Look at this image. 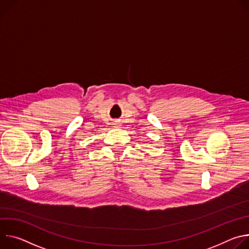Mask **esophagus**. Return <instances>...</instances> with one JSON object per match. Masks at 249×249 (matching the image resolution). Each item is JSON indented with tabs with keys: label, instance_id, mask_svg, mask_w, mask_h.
I'll list each match as a JSON object with an SVG mask.
<instances>
[{
	"label": "esophagus",
	"instance_id": "1",
	"mask_svg": "<svg viewBox=\"0 0 249 249\" xmlns=\"http://www.w3.org/2000/svg\"><path fill=\"white\" fill-rule=\"evenodd\" d=\"M117 124V126H120V124H119V123H118V124Z\"/></svg>",
	"mask_w": 249,
	"mask_h": 249
}]
</instances>
